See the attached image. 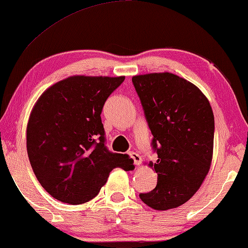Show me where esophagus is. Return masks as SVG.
Listing matches in <instances>:
<instances>
[{
    "mask_svg": "<svg viewBox=\"0 0 248 248\" xmlns=\"http://www.w3.org/2000/svg\"><path fill=\"white\" fill-rule=\"evenodd\" d=\"M129 155H130V157H131L132 159H133V164L134 165H140V163H141V156L138 153H136V152H130L129 153Z\"/></svg>",
    "mask_w": 248,
    "mask_h": 248,
    "instance_id": "obj_1",
    "label": "esophagus"
}]
</instances>
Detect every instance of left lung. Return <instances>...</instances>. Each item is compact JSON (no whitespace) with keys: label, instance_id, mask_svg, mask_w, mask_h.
<instances>
[{"label":"left lung","instance_id":"left-lung-1","mask_svg":"<svg viewBox=\"0 0 248 248\" xmlns=\"http://www.w3.org/2000/svg\"><path fill=\"white\" fill-rule=\"evenodd\" d=\"M157 153L156 187L140 198L164 211L187 202L208 175L213 155L215 117L195 84L170 72L132 77Z\"/></svg>","mask_w":248,"mask_h":248}]
</instances>
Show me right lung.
Instances as JSON below:
<instances>
[{"label": "right lung", "instance_id": "right-lung-1", "mask_svg": "<svg viewBox=\"0 0 248 248\" xmlns=\"http://www.w3.org/2000/svg\"><path fill=\"white\" fill-rule=\"evenodd\" d=\"M124 77L73 75L48 87L33 105L26 131L29 162L54 199L81 204L98 195L109 173L134 169L127 154L105 146L104 104Z\"/></svg>", "mask_w": 248, "mask_h": 248}]
</instances>
